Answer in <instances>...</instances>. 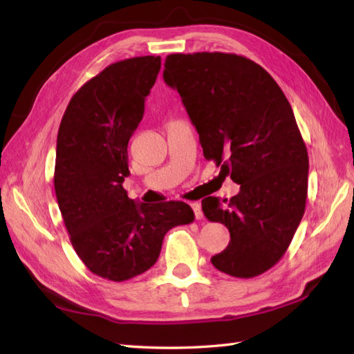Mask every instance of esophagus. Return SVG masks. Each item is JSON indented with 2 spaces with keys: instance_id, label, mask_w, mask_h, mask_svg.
Returning a JSON list of instances; mask_svg holds the SVG:
<instances>
[{
  "instance_id": "34e87169",
  "label": "esophagus",
  "mask_w": 354,
  "mask_h": 354,
  "mask_svg": "<svg viewBox=\"0 0 354 354\" xmlns=\"http://www.w3.org/2000/svg\"><path fill=\"white\" fill-rule=\"evenodd\" d=\"M190 207H192V209H193L194 217H196L198 221H199V219H202V216H204V213H202V205H201V202H192Z\"/></svg>"
}]
</instances>
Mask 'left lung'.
I'll return each instance as SVG.
<instances>
[{
  "label": "left lung",
  "mask_w": 354,
  "mask_h": 354,
  "mask_svg": "<svg viewBox=\"0 0 354 354\" xmlns=\"http://www.w3.org/2000/svg\"><path fill=\"white\" fill-rule=\"evenodd\" d=\"M162 77L181 95L204 156L240 184L230 201H202L207 219L231 236L213 266L239 278L266 272L289 248L307 198L309 156L288 99L259 64L228 53L170 55Z\"/></svg>",
  "instance_id": "left-lung-1"
}]
</instances>
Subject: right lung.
<instances>
[{"label": "right lung", "mask_w": 354, "mask_h": 354, "mask_svg": "<svg viewBox=\"0 0 354 354\" xmlns=\"http://www.w3.org/2000/svg\"><path fill=\"white\" fill-rule=\"evenodd\" d=\"M160 68V56L106 66L73 95L59 126V209L80 260L111 281L146 272L160 257L165 232L194 217L185 202L137 204L123 189L127 145Z\"/></svg>", "instance_id": "right-lung-1"}]
</instances>
